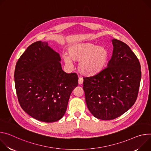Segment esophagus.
Masks as SVG:
<instances>
[{"label":"esophagus","instance_id":"34e87169","mask_svg":"<svg viewBox=\"0 0 151 151\" xmlns=\"http://www.w3.org/2000/svg\"><path fill=\"white\" fill-rule=\"evenodd\" d=\"M78 84L79 85H81L83 82V78L82 77H79L78 78Z\"/></svg>","mask_w":151,"mask_h":151}]
</instances>
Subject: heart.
I'll return each instance as SVG.
<instances>
[{
    "mask_svg": "<svg viewBox=\"0 0 151 151\" xmlns=\"http://www.w3.org/2000/svg\"><path fill=\"white\" fill-rule=\"evenodd\" d=\"M69 56H63L66 65L73 67V60L78 61L80 73L85 76H93L101 72L108 61L109 53L103 46L92 43L76 44L68 50Z\"/></svg>",
    "mask_w": 151,
    "mask_h": 151,
    "instance_id": "b5f03b06",
    "label": "heart"
}]
</instances>
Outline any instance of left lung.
Instances as JSON below:
<instances>
[{
	"mask_svg": "<svg viewBox=\"0 0 151 151\" xmlns=\"http://www.w3.org/2000/svg\"><path fill=\"white\" fill-rule=\"evenodd\" d=\"M113 55L107 68L83 78L87 107L96 118L111 120L135 103L141 80L139 59L125 43L111 40Z\"/></svg>",
	"mask_w": 151,
	"mask_h": 151,
	"instance_id": "left-lung-1",
	"label": "left lung"
}]
</instances>
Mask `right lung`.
Segmentation results:
<instances>
[{
    "label": "right lung",
    "mask_w": 151,
    "mask_h": 151,
    "mask_svg": "<svg viewBox=\"0 0 151 151\" xmlns=\"http://www.w3.org/2000/svg\"><path fill=\"white\" fill-rule=\"evenodd\" d=\"M60 60L47 42L40 41L29 45L16 63L14 81L19 102L26 113L38 121L60 120L78 85L77 74L64 72Z\"/></svg>",
    "instance_id": "add662e5"
}]
</instances>
